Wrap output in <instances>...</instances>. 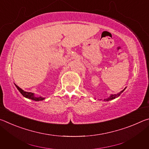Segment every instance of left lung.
I'll return each instance as SVG.
<instances>
[{
  "mask_svg": "<svg viewBox=\"0 0 149 149\" xmlns=\"http://www.w3.org/2000/svg\"><path fill=\"white\" fill-rule=\"evenodd\" d=\"M125 89H126V87H125L124 89H123L122 91H120V93H117V94H112V95H110L109 97H108V98H107V99H104V101H109V100H113V99H116V98L118 97L121 94H122V93L123 91H124V90H125ZM100 100H102V99H100Z\"/></svg>",
  "mask_w": 149,
  "mask_h": 149,
  "instance_id": "8db88e82",
  "label": "left lung"
}]
</instances>
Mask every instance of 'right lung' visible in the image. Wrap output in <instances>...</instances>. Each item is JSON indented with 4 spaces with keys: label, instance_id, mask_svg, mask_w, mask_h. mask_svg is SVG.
<instances>
[{
    "label": "right lung",
    "instance_id": "right-lung-1",
    "mask_svg": "<svg viewBox=\"0 0 149 149\" xmlns=\"http://www.w3.org/2000/svg\"><path fill=\"white\" fill-rule=\"evenodd\" d=\"M15 86L16 87V88L17 89V90L19 91L20 92V93L24 96V97L27 98V99H31L33 100H35V101H41V100H44L45 98H43L42 97H36V96L35 95V93H31V92H26L24 91L23 89H22L21 88L17 86V85H16L14 84Z\"/></svg>",
    "mask_w": 149,
    "mask_h": 149
}]
</instances>
